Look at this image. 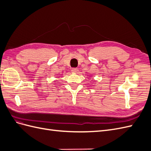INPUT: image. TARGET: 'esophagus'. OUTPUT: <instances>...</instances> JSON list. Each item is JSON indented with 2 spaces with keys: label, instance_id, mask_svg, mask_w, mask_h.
Returning a JSON list of instances; mask_svg holds the SVG:
<instances>
[{
  "label": "esophagus",
  "instance_id": "esophagus-1",
  "mask_svg": "<svg viewBox=\"0 0 151 151\" xmlns=\"http://www.w3.org/2000/svg\"><path fill=\"white\" fill-rule=\"evenodd\" d=\"M71 71L73 73H77V72L79 71V70H78V68H72Z\"/></svg>",
  "mask_w": 151,
  "mask_h": 151
}]
</instances>
